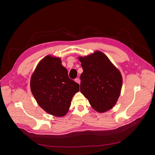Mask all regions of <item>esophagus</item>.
Instances as JSON below:
<instances>
[{
    "mask_svg": "<svg viewBox=\"0 0 155 155\" xmlns=\"http://www.w3.org/2000/svg\"><path fill=\"white\" fill-rule=\"evenodd\" d=\"M75 82H77V83H78L79 84H80V80L79 78H76V79L75 80Z\"/></svg>",
    "mask_w": 155,
    "mask_h": 155,
    "instance_id": "34e87169",
    "label": "esophagus"
}]
</instances>
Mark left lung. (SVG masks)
Segmentation results:
<instances>
[{
    "instance_id": "obj_1",
    "label": "left lung",
    "mask_w": 155,
    "mask_h": 155,
    "mask_svg": "<svg viewBox=\"0 0 155 155\" xmlns=\"http://www.w3.org/2000/svg\"><path fill=\"white\" fill-rule=\"evenodd\" d=\"M83 72L80 75V91L96 111L103 113L117 103L122 87V76L101 51L79 57Z\"/></svg>"
}]
</instances>
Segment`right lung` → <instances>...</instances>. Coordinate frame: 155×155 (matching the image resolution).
<instances>
[{
  "label": "right lung",
  "mask_w": 155,
  "mask_h": 155,
  "mask_svg": "<svg viewBox=\"0 0 155 155\" xmlns=\"http://www.w3.org/2000/svg\"><path fill=\"white\" fill-rule=\"evenodd\" d=\"M31 92L48 114L62 117L70 108L79 84L69 78L59 58L47 56L38 64L31 79Z\"/></svg>",
  "instance_id": "right-lung-1"
}]
</instances>
